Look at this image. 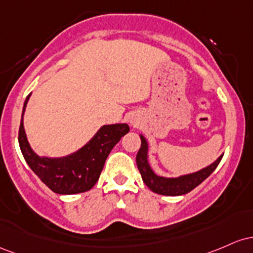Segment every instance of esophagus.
Wrapping results in <instances>:
<instances>
[{"label": "esophagus", "mask_w": 253, "mask_h": 253, "mask_svg": "<svg viewBox=\"0 0 253 253\" xmlns=\"http://www.w3.org/2000/svg\"><path fill=\"white\" fill-rule=\"evenodd\" d=\"M136 123H137V119L130 118V124H131V126H136Z\"/></svg>", "instance_id": "obj_1"}]
</instances>
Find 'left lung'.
I'll use <instances>...</instances> for the list:
<instances>
[{"label": "left lung", "instance_id": "left-lung-1", "mask_svg": "<svg viewBox=\"0 0 253 253\" xmlns=\"http://www.w3.org/2000/svg\"><path fill=\"white\" fill-rule=\"evenodd\" d=\"M140 137L141 148L138 150L137 155H136V164H137L138 171L141 173L142 180L144 181V184L153 192L159 195L180 196L188 194L196 186L200 185L202 181L206 180L215 171V169H216L223 157V154L220 155L214 163L197 172L183 174L179 175V177H163V175H158L149 164L148 141L142 134L140 135Z\"/></svg>", "mask_w": 253, "mask_h": 253}]
</instances>
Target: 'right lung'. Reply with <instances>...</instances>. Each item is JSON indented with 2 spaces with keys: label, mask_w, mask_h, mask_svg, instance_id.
Returning <instances> with one entry per match:
<instances>
[{
  "label": "right lung",
  "mask_w": 253,
  "mask_h": 253,
  "mask_svg": "<svg viewBox=\"0 0 253 253\" xmlns=\"http://www.w3.org/2000/svg\"><path fill=\"white\" fill-rule=\"evenodd\" d=\"M31 94L25 100L19 129V146L30 169L42 183L59 195L88 191L98 181L113 147L129 132L126 123L103 126L90 140L76 152L65 157H41L31 148L24 127V115Z\"/></svg>",
  "instance_id": "1"
}]
</instances>
